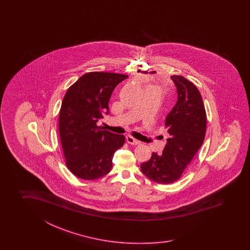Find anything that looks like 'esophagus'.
Masks as SVG:
<instances>
[{"label":"esophagus","mask_w":250,"mask_h":250,"mask_svg":"<svg viewBox=\"0 0 250 250\" xmlns=\"http://www.w3.org/2000/svg\"><path fill=\"white\" fill-rule=\"evenodd\" d=\"M126 140H127V143L130 144V145H138L139 144V141L132 138V137H130V136H127Z\"/></svg>","instance_id":"1"}]
</instances>
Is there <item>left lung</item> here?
I'll return each mask as SVG.
<instances>
[{
	"instance_id": "left-lung-1",
	"label": "left lung",
	"mask_w": 250,
	"mask_h": 250,
	"mask_svg": "<svg viewBox=\"0 0 250 250\" xmlns=\"http://www.w3.org/2000/svg\"><path fill=\"white\" fill-rule=\"evenodd\" d=\"M177 102L165 119L167 138L162 155L153 153L140 169L151 181L170 184L181 178L201 147L207 129V114L197 86L182 76H171Z\"/></svg>"
}]
</instances>
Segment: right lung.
I'll return each instance as SVG.
<instances>
[{
    "label": "right lung",
    "instance_id": "obj_1",
    "mask_svg": "<svg viewBox=\"0 0 250 250\" xmlns=\"http://www.w3.org/2000/svg\"><path fill=\"white\" fill-rule=\"evenodd\" d=\"M127 75L89 72L81 76L64 96L59 131L66 165L83 180H96L112 170L113 154L125 138L101 130L96 123L109 113L112 91Z\"/></svg>",
    "mask_w": 250,
    "mask_h": 250
}]
</instances>
